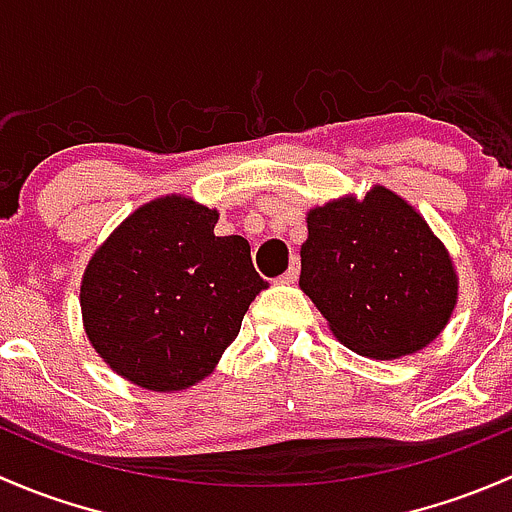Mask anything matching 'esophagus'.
Here are the masks:
<instances>
[{"mask_svg": "<svg viewBox=\"0 0 512 512\" xmlns=\"http://www.w3.org/2000/svg\"><path fill=\"white\" fill-rule=\"evenodd\" d=\"M297 277H299V260L297 257H292V262H289L287 272L280 277V282L282 285H294V282H297Z\"/></svg>", "mask_w": 512, "mask_h": 512, "instance_id": "34e87169", "label": "esophagus"}]
</instances>
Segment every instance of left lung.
I'll return each mask as SVG.
<instances>
[{"instance_id": "obj_1", "label": "left lung", "mask_w": 512, "mask_h": 512, "mask_svg": "<svg viewBox=\"0 0 512 512\" xmlns=\"http://www.w3.org/2000/svg\"><path fill=\"white\" fill-rule=\"evenodd\" d=\"M299 287L334 337L371 359L431 344L458 302V277L426 220L384 185L307 213Z\"/></svg>"}]
</instances>
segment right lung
Returning a JSON list of instances; mask_svg holds the SVG:
<instances>
[{
    "mask_svg": "<svg viewBox=\"0 0 512 512\" xmlns=\"http://www.w3.org/2000/svg\"><path fill=\"white\" fill-rule=\"evenodd\" d=\"M218 210L165 195L128 215L81 280L86 337L116 374L180 391L213 374L267 282L250 242L215 235Z\"/></svg>",
    "mask_w": 512,
    "mask_h": 512,
    "instance_id": "add662e5",
    "label": "right lung"
}]
</instances>
